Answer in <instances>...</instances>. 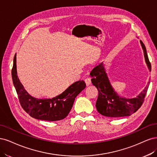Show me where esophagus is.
<instances>
[{
  "label": "esophagus",
  "mask_w": 157,
  "mask_h": 157,
  "mask_svg": "<svg viewBox=\"0 0 157 157\" xmlns=\"http://www.w3.org/2000/svg\"><path fill=\"white\" fill-rule=\"evenodd\" d=\"M85 83H86V85H87V86L88 85H89L90 83H91V80H90V78H86L85 79Z\"/></svg>",
  "instance_id": "1"
}]
</instances>
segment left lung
Here are the masks:
<instances>
[{"label": "left lung", "mask_w": 157, "mask_h": 157, "mask_svg": "<svg viewBox=\"0 0 157 157\" xmlns=\"http://www.w3.org/2000/svg\"><path fill=\"white\" fill-rule=\"evenodd\" d=\"M140 43L144 50L145 62L151 72V65L146 48L141 40ZM90 75L92 77V83L98 90L96 107L101 115L113 118L129 116L138 111L143 104L149 83L138 97L134 98H126L120 97L115 92L105 73L103 63L95 67L90 72Z\"/></svg>", "instance_id": "left-lung-1"}]
</instances>
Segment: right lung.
<instances>
[{
  "label": "right lung",
  "instance_id": "obj_1",
  "mask_svg": "<svg viewBox=\"0 0 157 157\" xmlns=\"http://www.w3.org/2000/svg\"><path fill=\"white\" fill-rule=\"evenodd\" d=\"M12 76L21 107L31 117L39 120L56 121L67 117L72 108L75 97L86 87L83 81H78L56 97L52 99L35 98L25 90L17 77L16 54L13 59Z\"/></svg>",
  "mask_w": 157,
  "mask_h": 157
}]
</instances>
